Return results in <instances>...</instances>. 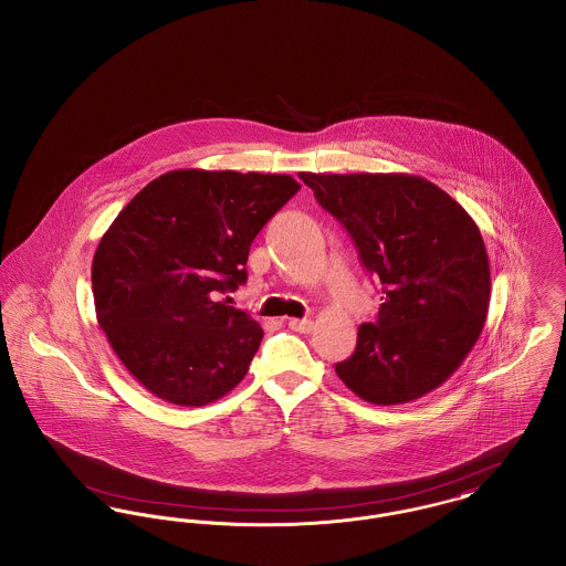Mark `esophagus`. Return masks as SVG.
Segmentation results:
<instances>
[{"label":"esophagus","mask_w":566,"mask_h":566,"mask_svg":"<svg viewBox=\"0 0 566 566\" xmlns=\"http://www.w3.org/2000/svg\"><path fill=\"white\" fill-rule=\"evenodd\" d=\"M289 327L293 332L310 333L312 332V321H307V318H291Z\"/></svg>","instance_id":"esophagus-1"}]
</instances>
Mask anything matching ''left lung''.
I'll list each match as a JSON object with an SVG mask.
<instances>
[{"label":"left lung","mask_w":566,"mask_h":566,"mask_svg":"<svg viewBox=\"0 0 566 566\" xmlns=\"http://www.w3.org/2000/svg\"><path fill=\"white\" fill-rule=\"evenodd\" d=\"M353 234L385 297L357 333L342 382L376 406L438 389L483 332L492 277L476 222L436 184L408 172H300Z\"/></svg>","instance_id":"left-lung-1"}]
</instances>
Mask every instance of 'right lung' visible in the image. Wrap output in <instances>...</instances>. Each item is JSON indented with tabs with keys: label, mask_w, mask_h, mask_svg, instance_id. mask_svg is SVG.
<instances>
[{
	"label": "right lung",
	"mask_w": 566,
	"mask_h": 566,
	"mask_svg": "<svg viewBox=\"0 0 566 566\" xmlns=\"http://www.w3.org/2000/svg\"><path fill=\"white\" fill-rule=\"evenodd\" d=\"M300 188L291 175L179 168L119 211L92 289L98 325L140 387L205 406L243 380L263 329L216 295L248 280L254 237Z\"/></svg>",
	"instance_id": "obj_1"
}]
</instances>
